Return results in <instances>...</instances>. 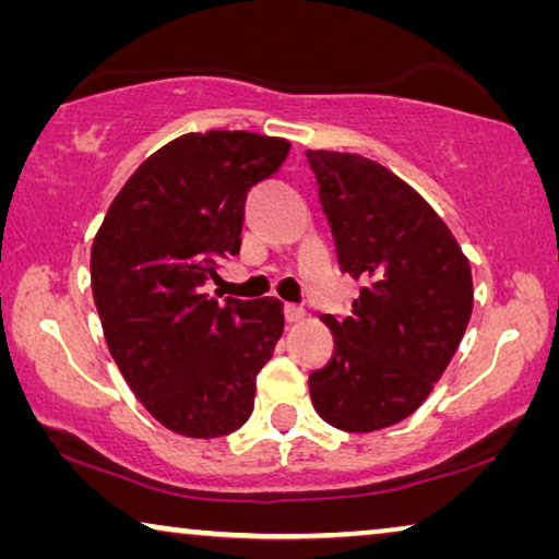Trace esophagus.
<instances>
[{
    "instance_id": "obj_1",
    "label": "esophagus",
    "mask_w": 559,
    "mask_h": 559,
    "mask_svg": "<svg viewBox=\"0 0 559 559\" xmlns=\"http://www.w3.org/2000/svg\"><path fill=\"white\" fill-rule=\"evenodd\" d=\"M305 318V310L297 308V305H285V320L287 323H300Z\"/></svg>"
}]
</instances>
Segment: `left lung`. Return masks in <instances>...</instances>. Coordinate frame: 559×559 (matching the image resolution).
I'll return each mask as SVG.
<instances>
[{
	"mask_svg": "<svg viewBox=\"0 0 559 559\" xmlns=\"http://www.w3.org/2000/svg\"><path fill=\"white\" fill-rule=\"evenodd\" d=\"M341 270L361 282L346 318L323 316L333 358L308 379L312 407L346 432L409 417L448 369L473 310L471 264L442 218L386 167L305 152Z\"/></svg>",
	"mask_w": 559,
	"mask_h": 559,
	"instance_id": "1",
	"label": "left lung"
}]
</instances>
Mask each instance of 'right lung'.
<instances>
[{"instance_id":"add662e5","label":"right lung","mask_w":559,"mask_h":559,"mask_svg":"<svg viewBox=\"0 0 559 559\" xmlns=\"http://www.w3.org/2000/svg\"><path fill=\"white\" fill-rule=\"evenodd\" d=\"M287 152L289 142L249 132L182 134L136 167L98 228L91 287L106 343L167 430L221 438L254 409L282 302H218L203 287L239 254L247 193Z\"/></svg>"}]
</instances>
